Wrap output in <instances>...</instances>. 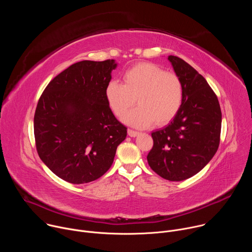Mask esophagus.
Instances as JSON below:
<instances>
[{"label": "esophagus", "instance_id": "34e87169", "mask_svg": "<svg viewBox=\"0 0 252 252\" xmlns=\"http://www.w3.org/2000/svg\"><path fill=\"white\" fill-rule=\"evenodd\" d=\"M138 133H139V132H138V131H136V130H133V129H127V134H128L129 136H131V137L136 136Z\"/></svg>", "mask_w": 252, "mask_h": 252}]
</instances>
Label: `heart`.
<instances>
[{
    "instance_id": "b5f03b06",
    "label": "heart",
    "mask_w": 252,
    "mask_h": 252,
    "mask_svg": "<svg viewBox=\"0 0 252 252\" xmlns=\"http://www.w3.org/2000/svg\"><path fill=\"white\" fill-rule=\"evenodd\" d=\"M124 84L111 81L104 94L110 109L122 117L136 101L138 106L123 121L131 126L147 127L168 124L181 109L184 87L181 79L153 63H139L123 76Z\"/></svg>"
}]
</instances>
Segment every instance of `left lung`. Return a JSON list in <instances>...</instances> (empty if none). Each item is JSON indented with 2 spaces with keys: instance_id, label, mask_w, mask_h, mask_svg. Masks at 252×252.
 Masks as SVG:
<instances>
[{
  "instance_id": "obj_1",
  "label": "left lung",
  "mask_w": 252,
  "mask_h": 252,
  "mask_svg": "<svg viewBox=\"0 0 252 252\" xmlns=\"http://www.w3.org/2000/svg\"><path fill=\"white\" fill-rule=\"evenodd\" d=\"M184 87L181 109L163 128L152 132L151 168L164 179L181 182L199 172L218 152L221 111L217 94L190 64L168 56Z\"/></svg>"
}]
</instances>
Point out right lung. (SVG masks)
Instances as JSON below:
<instances>
[{
    "mask_svg": "<svg viewBox=\"0 0 252 252\" xmlns=\"http://www.w3.org/2000/svg\"><path fill=\"white\" fill-rule=\"evenodd\" d=\"M115 60L82 61L55 77L33 117L35 148L43 162L63 181L82 185L110 169L126 127L114 116L104 91Z\"/></svg>",
    "mask_w": 252,
    "mask_h": 252,
    "instance_id": "add662e5",
    "label": "right lung"
}]
</instances>
